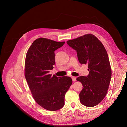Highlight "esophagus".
Here are the masks:
<instances>
[{
    "label": "esophagus",
    "mask_w": 127,
    "mask_h": 127,
    "mask_svg": "<svg viewBox=\"0 0 127 127\" xmlns=\"http://www.w3.org/2000/svg\"><path fill=\"white\" fill-rule=\"evenodd\" d=\"M72 79L73 81H75L76 80V77H72Z\"/></svg>",
    "instance_id": "esophagus-1"
}]
</instances>
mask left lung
Segmentation results:
<instances>
[{"label":"left lung","instance_id":"1","mask_svg":"<svg viewBox=\"0 0 127 127\" xmlns=\"http://www.w3.org/2000/svg\"><path fill=\"white\" fill-rule=\"evenodd\" d=\"M67 43L77 51L80 64L88 65L89 74L77 78L83 86L79 94L80 102L86 106H95L105 97L111 81L112 71L106 50L90 34L70 40Z\"/></svg>","mask_w":127,"mask_h":127}]
</instances>
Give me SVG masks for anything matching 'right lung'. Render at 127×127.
<instances>
[{
  "mask_svg": "<svg viewBox=\"0 0 127 127\" xmlns=\"http://www.w3.org/2000/svg\"><path fill=\"white\" fill-rule=\"evenodd\" d=\"M64 43L38 38L32 43L25 57V77L32 96L40 106L50 111L64 106L65 95L72 84L69 77L49 74L55 64L54 52Z\"/></svg>",
  "mask_w": 127,
  "mask_h": 127,
  "instance_id": "obj_1",
  "label": "right lung"
}]
</instances>
